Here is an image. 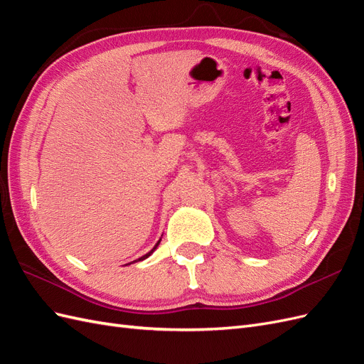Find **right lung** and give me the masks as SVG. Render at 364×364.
Segmentation results:
<instances>
[{
	"instance_id": "1",
	"label": "right lung",
	"mask_w": 364,
	"mask_h": 364,
	"mask_svg": "<svg viewBox=\"0 0 364 364\" xmlns=\"http://www.w3.org/2000/svg\"><path fill=\"white\" fill-rule=\"evenodd\" d=\"M158 246H159V241H158V243H156V246H155V247H153V249H151V250H150L149 253H146V255H144V257H141V258H138L136 261H142V259H146V258H149V257L151 255V253H153V252H155V249H156Z\"/></svg>"
}]
</instances>
